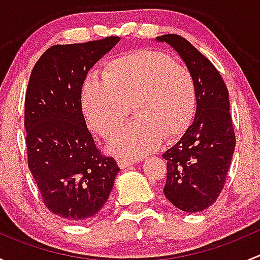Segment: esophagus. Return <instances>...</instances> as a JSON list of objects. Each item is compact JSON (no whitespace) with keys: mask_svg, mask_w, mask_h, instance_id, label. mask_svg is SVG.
<instances>
[{"mask_svg":"<svg viewBox=\"0 0 260 260\" xmlns=\"http://www.w3.org/2000/svg\"><path fill=\"white\" fill-rule=\"evenodd\" d=\"M117 164L120 169H125V167H128V166H131V165L135 164V159L125 158V157H120V158L117 159Z\"/></svg>","mask_w":260,"mask_h":260,"instance_id":"esophagus-1","label":"esophagus"}]
</instances>
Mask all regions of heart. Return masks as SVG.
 I'll use <instances>...</instances> for the list:
<instances>
[{"instance_id":"heart-1","label":"heart","mask_w":260,"mask_h":260,"mask_svg":"<svg viewBox=\"0 0 260 260\" xmlns=\"http://www.w3.org/2000/svg\"><path fill=\"white\" fill-rule=\"evenodd\" d=\"M137 119L109 143L115 156L138 157L154 151L164 137L186 132L196 113V84L185 65L152 50H138L107 62L103 77L89 73L80 88V106L89 127L113 136L129 114Z\"/></svg>"}]
</instances>
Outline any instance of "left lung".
<instances>
[{"label": "left lung", "instance_id": "8db88e82", "mask_svg": "<svg viewBox=\"0 0 260 260\" xmlns=\"http://www.w3.org/2000/svg\"><path fill=\"white\" fill-rule=\"evenodd\" d=\"M179 52L196 84L193 123L162 157L167 161L164 193L177 209H208L224 188L235 148L229 91L214 64L176 34L157 38Z\"/></svg>", "mask_w": 260, "mask_h": 260}]
</instances>
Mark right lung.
<instances>
[{
    "mask_svg": "<svg viewBox=\"0 0 260 260\" xmlns=\"http://www.w3.org/2000/svg\"><path fill=\"white\" fill-rule=\"evenodd\" d=\"M119 41L118 36L54 45L31 72L25 96L27 164L44 204L68 221L99 212L119 171L96 148L80 106L90 68Z\"/></svg>",
    "mask_w": 260,
    "mask_h": 260,
    "instance_id": "right-lung-1",
    "label": "right lung"
}]
</instances>
